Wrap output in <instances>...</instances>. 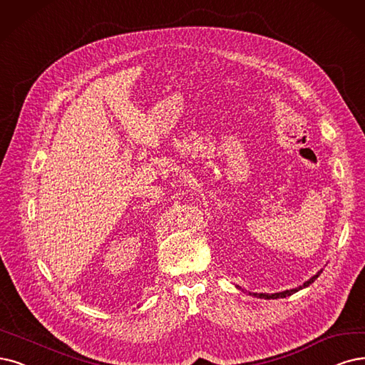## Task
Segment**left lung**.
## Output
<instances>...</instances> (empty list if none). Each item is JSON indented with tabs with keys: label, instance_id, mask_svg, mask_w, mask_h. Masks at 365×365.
<instances>
[{
	"label": "left lung",
	"instance_id": "obj_1",
	"mask_svg": "<svg viewBox=\"0 0 365 365\" xmlns=\"http://www.w3.org/2000/svg\"><path fill=\"white\" fill-rule=\"evenodd\" d=\"M322 274V271H319L314 277H312L309 278L308 281H305L302 286H299V287H296V289H290V290H284V292H279V293H252L254 296H257V298H264V299H278V298H286V296H290V294H293V293H296L298 290H301V289H305V287H308L309 284H312V282H314V279H317V277ZM251 294V293H250Z\"/></svg>",
	"mask_w": 365,
	"mask_h": 365
}]
</instances>
